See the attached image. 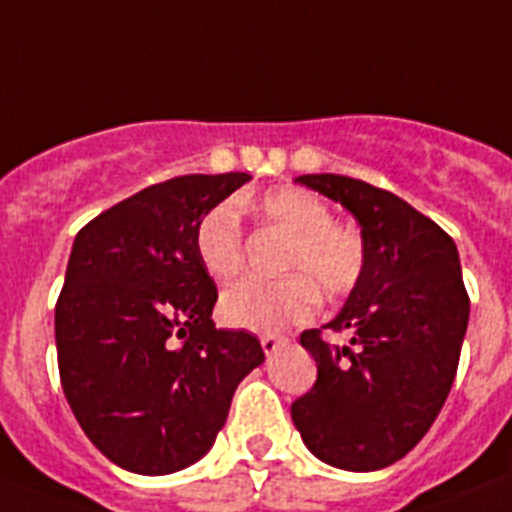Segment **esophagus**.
Wrapping results in <instances>:
<instances>
[{
    "instance_id": "esophagus-1",
    "label": "esophagus",
    "mask_w": 512,
    "mask_h": 512,
    "mask_svg": "<svg viewBox=\"0 0 512 512\" xmlns=\"http://www.w3.org/2000/svg\"><path fill=\"white\" fill-rule=\"evenodd\" d=\"M286 337H278V335H262L260 337V345L265 350V355H273L275 350H281L286 345Z\"/></svg>"
}]
</instances>
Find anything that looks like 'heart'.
Segmentation results:
<instances>
[{"instance_id":"obj_1","label":"heart","mask_w":512,"mask_h":512,"mask_svg":"<svg viewBox=\"0 0 512 512\" xmlns=\"http://www.w3.org/2000/svg\"><path fill=\"white\" fill-rule=\"evenodd\" d=\"M260 213L288 237L278 281H244L221 296L219 314L229 327L281 332L309 319L317 288L327 299L353 291L366 270V244L350 226L332 221L330 206L304 188H275L260 198ZM195 255L213 281L242 273L244 242L239 208L224 201L195 226Z\"/></svg>"}]
</instances>
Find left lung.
<instances>
[{
	"label": "left lung",
	"instance_id": "1",
	"mask_svg": "<svg viewBox=\"0 0 512 512\" xmlns=\"http://www.w3.org/2000/svg\"><path fill=\"white\" fill-rule=\"evenodd\" d=\"M296 182L348 208L361 224L366 270L335 319L350 345L301 332L317 381L291 417L317 459L376 471L412 451L451 391L469 324L459 250L441 226L389 190L342 175Z\"/></svg>",
	"mask_w": 512,
	"mask_h": 512
}]
</instances>
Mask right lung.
I'll return each mask as SVG.
<instances>
[{
    "instance_id": "1",
    "label": "right lung",
    "mask_w": 512,
    "mask_h": 512,
    "mask_svg": "<svg viewBox=\"0 0 512 512\" xmlns=\"http://www.w3.org/2000/svg\"><path fill=\"white\" fill-rule=\"evenodd\" d=\"M247 172L182 175L102 211L74 239L56 301L66 402L92 443L133 474H172L206 456L260 340L216 330L219 291L195 226Z\"/></svg>"
}]
</instances>
